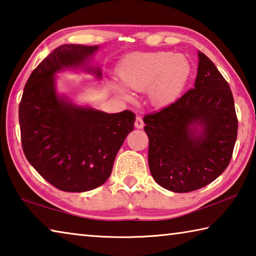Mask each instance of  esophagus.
I'll return each instance as SVG.
<instances>
[{
    "label": "esophagus",
    "mask_w": 256,
    "mask_h": 256,
    "mask_svg": "<svg viewBox=\"0 0 256 256\" xmlns=\"http://www.w3.org/2000/svg\"><path fill=\"white\" fill-rule=\"evenodd\" d=\"M134 125H136V128H142L144 126V120H142V118H140V116H138L136 120V123H134Z\"/></svg>",
    "instance_id": "esophagus-1"
}]
</instances>
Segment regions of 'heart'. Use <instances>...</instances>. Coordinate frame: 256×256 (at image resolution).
<instances>
[{
	"mask_svg": "<svg viewBox=\"0 0 256 256\" xmlns=\"http://www.w3.org/2000/svg\"><path fill=\"white\" fill-rule=\"evenodd\" d=\"M192 73L184 55L172 52H140L125 58L118 66L122 84L112 81L110 86L120 98L131 100L130 90L144 92L156 108H167L178 100Z\"/></svg>",
	"mask_w": 256,
	"mask_h": 256,
	"instance_id": "obj_1",
	"label": "heart"
}]
</instances>
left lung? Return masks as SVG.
I'll use <instances>...</instances> for the list:
<instances>
[{
	"mask_svg": "<svg viewBox=\"0 0 256 256\" xmlns=\"http://www.w3.org/2000/svg\"><path fill=\"white\" fill-rule=\"evenodd\" d=\"M198 56L194 88L174 105L144 118L151 175L176 193L198 190L222 175L237 138L232 90L211 60L201 52Z\"/></svg>",
	"mask_w": 256,
	"mask_h": 256,
	"instance_id": "8db88e82",
	"label": "left lung"
}]
</instances>
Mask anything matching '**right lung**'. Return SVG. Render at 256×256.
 I'll use <instances>...</instances> for the list:
<instances>
[{
	"instance_id": "1",
	"label": "right lung",
	"mask_w": 256,
	"mask_h": 256,
	"mask_svg": "<svg viewBox=\"0 0 256 256\" xmlns=\"http://www.w3.org/2000/svg\"><path fill=\"white\" fill-rule=\"evenodd\" d=\"M99 46L66 44L42 60L30 74L19 105L21 142L26 158L44 178L64 192H86L110 176L116 154L133 131L136 114H108L81 106L60 94L55 74L60 71L92 73Z\"/></svg>"
}]
</instances>
